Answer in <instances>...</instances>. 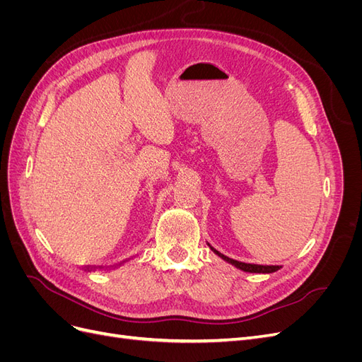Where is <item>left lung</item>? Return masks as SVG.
I'll return each mask as SVG.
<instances>
[{
	"label": "left lung",
	"instance_id": "left-lung-1",
	"mask_svg": "<svg viewBox=\"0 0 362 362\" xmlns=\"http://www.w3.org/2000/svg\"><path fill=\"white\" fill-rule=\"evenodd\" d=\"M208 246H210V249L214 252V254L217 255V257H221L223 261H226L228 264H231V266H234L235 269H240V270H243V272H247V273H273V272H278L282 266H262V264H250V262H243V261H237V259H233V258H229V257H226V255H223V254H221V252L218 250H216L210 243H206Z\"/></svg>",
	"mask_w": 362,
	"mask_h": 362
}]
</instances>
